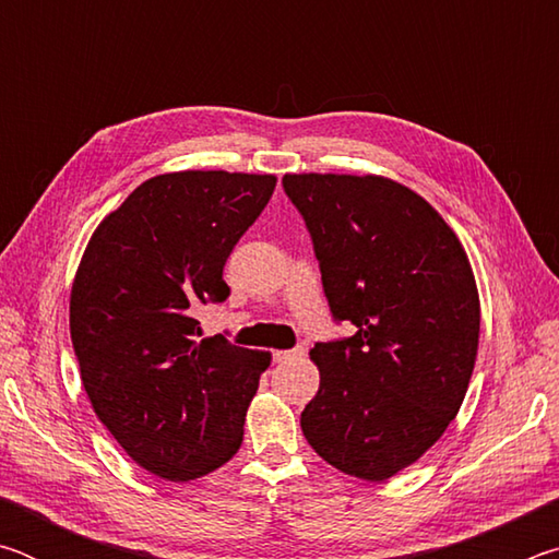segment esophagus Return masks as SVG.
<instances>
[{
  "instance_id": "1",
  "label": "esophagus",
  "mask_w": 559,
  "mask_h": 559,
  "mask_svg": "<svg viewBox=\"0 0 559 559\" xmlns=\"http://www.w3.org/2000/svg\"><path fill=\"white\" fill-rule=\"evenodd\" d=\"M298 357H302V347L276 349V353H273V359H276V362H290V359H298Z\"/></svg>"
}]
</instances>
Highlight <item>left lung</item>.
Listing matches in <instances>:
<instances>
[{
    "mask_svg": "<svg viewBox=\"0 0 559 559\" xmlns=\"http://www.w3.org/2000/svg\"><path fill=\"white\" fill-rule=\"evenodd\" d=\"M313 236L330 310L357 333L318 343L302 437L330 466L386 480L441 439L468 392L480 300L456 231L382 175L283 177Z\"/></svg>",
    "mask_w": 559,
    "mask_h": 559,
    "instance_id": "left-lung-1",
    "label": "left lung"
}]
</instances>
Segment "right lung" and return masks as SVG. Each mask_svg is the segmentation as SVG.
Returning <instances> with one entry per match:
<instances>
[{"instance_id": "right-lung-1", "label": "right lung", "mask_w": 559, "mask_h": 559, "mask_svg": "<svg viewBox=\"0 0 559 559\" xmlns=\"http://www.w3.org/2000/svg\"><path fill=\"white\" fill-rule=\"evenodd\" d=\"M276 175L182 169L145 179L91 234L71 286V340L93 412L147 473L185 484L234 459L271 353L202 337L197 308Z\"/></svg>"}]
</instances>
